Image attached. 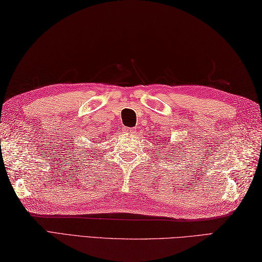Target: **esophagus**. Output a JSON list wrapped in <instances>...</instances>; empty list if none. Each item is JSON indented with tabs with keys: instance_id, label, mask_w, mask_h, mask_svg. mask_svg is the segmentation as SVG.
Masks as SVG:
<instances>
[{
	"instance_id": "esophagus-1",
	"label": "esophagus",
	"mask_w": 262,
	"mask_h": 262,
	"mask_svg": "<svg viewBox=\"0 0 262 262\" xmlns=\"http://www.w3.org/2000/svg\"><path fill=\"white\" fill-rule=\"evenodd\" d=\"M124 133H125V134H127V135H132L133 133H134V130L130 129V128H125V129H124Z\"/></svg>"
}]
</instances>
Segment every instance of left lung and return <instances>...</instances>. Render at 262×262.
Returning <instances> with one entry per match:
<instances>
[{
    "instance_id": "1",
    "label": "left lung",
    "mask_w": 262,
    "mask_h": 262,
    "mask_svg": "<svg viewBox=\"0 0 262 262\" xmlns=\"http://www.w3.org/2000/svg\"><path fill=\"white\" fill-rule=\"evenodd\" d=\"M174 149H178V148H174Z\"/></svg>"
}]
</instances>
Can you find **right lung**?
I'll use <instances>...</instances> for the list:
<instances>
[{
  "instance_id": "add662e5",
  "label": "right lung",
  "mask_w": 262,
  "mask_h": 262,
  "mask_svg": "<svg viewBox=\"0 0 262 262\" xmlns=\"http://www.w3.org/2000/svg\"><path fill=\"white\" fill-rule=\"evenodd\" d=\"M84 152H85V151H84V149H83V151H81V152H79V153H80V155H81L82 153H84ZM85 157H86V155H85Z\"/></svg>"
}]
</instances>
